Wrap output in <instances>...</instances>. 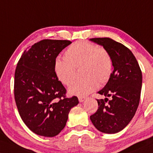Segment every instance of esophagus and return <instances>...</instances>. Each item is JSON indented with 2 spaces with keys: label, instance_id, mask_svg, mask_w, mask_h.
<instances>
[{
  "label": "esophagus",
  "instance_id": "1",
  "mask_svg": "<svg viewBox=\"0 0 153 153\" xmlns=\"http://www.w3.org/2000/svg\"><path fill=\"white\" fill-rule=\"evenodd\" d=\"M85 99H86L85 97H78V100L80 102H82L85 100Z\"/></svg>",
  "mask_w": 153,
  "mask_h": 153
}]
</instances>
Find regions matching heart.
Here are the masks:
<instances>
[{
  "label": "heart",
  "instance_id": "obj_1",
  "mask_svg": "<svg viewBox=\"0 0 153 153\" xmlns=\"http://www.w3.org/2000/svg\"><path fill=\"white\" fill-rule=\"evenodd\" d=\"M81 67L83 76L70 86V94L85 96L109 80L113 73V60L110 53L102 48L85 41H77L66 49L65 58H57L54 71L58 80L65 85L73 82L75 69Z\"/></svg>",
  "mask_w": 153,
  "mask_h": 153
}]
</instances>
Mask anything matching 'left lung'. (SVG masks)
<instances>
[{
	"label": "left lung",
	"mask_w": 153,
	"mask_h": 153,
	"mask_svg": "<svg viewBox=\"0 0 153 153\" xmlns=\"http://www.w3.org/2000/svg\"><path fill=\"white\" fill-rule=\"evenodd\" d=\"M90 40L102 45L110 53L113 66L109 80L97 92L106 97L97 100L98 109L90 118L99 131L117 133L129 124L137 109L143 80L141 70L130 50L123 44L109 38Z\"/></svg>",
	"instance_id": "8db88e82"
}]
</instances>
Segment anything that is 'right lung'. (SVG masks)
Here are the masks:
<instances>
[{
  "instance_id": "1",
  "label": "right lung",
  "mask_w": 153,
  "mask_h": 153,
  "mask_svg": "<svg viewBox=\"0 0 153 153\" xmlns=\"http://www.w3.org/2000/svg\"><path fill=\"white\" fill-rule=\"evenodd\" d=\"M70 40H40L25 50L15 72L14 95L21 119L31 131L54 137L65 128L78 97H65L66 90L57 78L54 61Z\"/></svg>"
}]
</instances>
